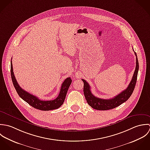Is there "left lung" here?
<instances>
[{"label":"left lung","mask_w":150,"mask_h":150,"mask_svg":"<svg viewBox=\"0 0 150 150\" xmlns=\"http://www.w3.org/2000/svg\"><path fill=\"white\" fill-rule=\"evenodd\" d=\"M134 54L136 56V66L132 79L126 89L123 90L112 98L102 99L96 97L91 93L90 85H89V83L85 80L82 79L84 83V95L88 102V104L90 107L97 110H108L116 108L117 107L119 106L129 99L134 89L139 68V61L136 52H134Z\"/></svg>","instance_id":"obj_1"}]
</instances>
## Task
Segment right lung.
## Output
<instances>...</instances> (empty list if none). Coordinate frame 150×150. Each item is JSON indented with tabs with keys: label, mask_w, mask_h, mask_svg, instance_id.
I'll return each mask as SVG.
<instances>
[{
	"label": "right lung",
	"mask_w": 150,
	"mask_h": 150,
	"mask_svg": "<svg viewBox=\"0 0 150 150\" xmlns=\"http://www.w3.org/2000/svg\"><path fill=\"white\" fill-rule=\"evenodd\" d=\"M11 76L13 85L17 91L19 96L26 101L28 104H29L33 108L42 110V111H49L53 110L55 109H57L60 106H61L65 100L67 93L68 90V88L71 84L72 80L70 78H67L62 83L60 93L57 97L53 100H49V101H44L39 99L37 97L31 94L25 90L23 89L18 84L17 80L15 78L12 62L11 61Z\"/></svg>",
	"instance_id": "1"
}]
</instances>
